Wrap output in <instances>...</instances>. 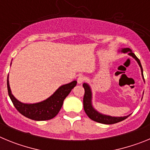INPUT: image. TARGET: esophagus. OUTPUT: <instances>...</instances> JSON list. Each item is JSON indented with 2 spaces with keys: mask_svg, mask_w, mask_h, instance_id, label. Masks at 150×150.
Instances as JSON below:
<instances>
[{
  "mask_svg": "<svg viewBox=\"0 0 150 150\" xmlns=\"http://www.w3.org/2000/svg\"><path fill=\"white\" fill-rule=\"evenodd\" d=\"M85 80H86V77H85L84 76H83V75L79 76V77L77 78V83H79V84H82L83 83H84Z\"/></svg>",
  "mask_w": 150,
  "mask_h": 150,
  "instance_id": "1",
  "label": "esophagus"
}]
</instances>
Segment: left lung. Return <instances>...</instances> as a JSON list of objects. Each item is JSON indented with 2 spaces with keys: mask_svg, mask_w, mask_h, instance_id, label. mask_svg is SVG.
Here are the masks:
<instances>
[{
  "mask_svg": "<svg viewBox=\"0 0 150 150\" xmlns=\"http://www.w3.org/2000/svg\"><path fill=\"white\" fill-rule=\"evenodd\" d=\"M122 52L126 53L128 52V55H131L137 61L138 63L139 66L140 67L141 69V74H142L143 79H144V74H143V68L140 64V60L138 59L136 55L132 52V51L130 50L129 48H124L121 50ZM83 88L85 89V94L84 97H83V108L87 114V116L93 121L97 122L102 123V124H107V125H111V124H115V123L120 122L122 121V120H125L128 116H123V117H114V116H107V115L101 114L100 112H98L97 110H95L92 107L91 104V90L90 86L87 83H83Z\"/></svg>",
  "mask_w": 150,
  "mask_h": 150,
  "instance_id": "8db88e82",
  "label": "left lung"
}]
</instances>
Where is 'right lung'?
Listing matches in <instances>:
<instances>
[{
  "mask_svg": "<svg viewBox=\"0 0 150 150\" xmlns=\"http://www.w3.org/2000/svg\"><path fill=\"white\" fill-rule=\"evenodd\" d=\"M8 78L9 77L7 76L8 94L14 107L24 116L36 121H44L55 117L60 111L63 105L64 100L69 95L73 88L76 86L77 83L76 80H74L68 84L63 85L56 90L53 95L43 101L36 104H24L18 101L12 95Z\"/></svg>",
  "mask_w": 150,
  "mask_h": 150,
  "instance_id": "1",
  "label": "right lung"
}]
</instances>
